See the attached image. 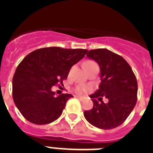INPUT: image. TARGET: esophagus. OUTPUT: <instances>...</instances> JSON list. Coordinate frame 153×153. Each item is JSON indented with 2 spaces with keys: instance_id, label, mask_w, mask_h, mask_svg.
Masks as SVG:
<instances>
[{
  "instance_id": "obj_1",
  "label": "esophagus",
  "mask_w": 153,
  "mask_h": 153,
  "mask_svg": "<svg viewBox=\"0 0 153 153\" xmlns=\"http://www.w3.org/2000/svg\"><path fill=\"white\" fill-rule=\"evenodd\" d=\"M76 97L77 99H79V100H83V98L82 97H79V96H76Z\"/></svg>"
}]
</instances>
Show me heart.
Here are the masks:
<instances>
[{
    "instance_id": "obj_1",
    "label": "heart",
    "mask_w": 153,
    "mask_h": 153,
    "mask_svg": "<svg viewBox=\"0 0 153 153\" xmlns=\"http://www.w3.org/2000/svg\"><path fill=\"white\" fill-rule=\"evenodd\" d=\"M93 63H95L93 61H86L83 63V65H88V64H93ZM89 90V87L87 86H77L76 88V92L77 93H83V92L85 91H87Z\"/></svg>"
}]
</instances>
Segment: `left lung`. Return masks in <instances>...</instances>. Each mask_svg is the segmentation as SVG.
<instances>
[{
  "instance_id": "1",
  "label": "left lung",
  "mask_w": 153,
  "mask_h": 153,
  "mask_svg": "<svg viewBox=\"0 0 153 153\" xmlns=\"http://www.w3.org/2000/svg\"><path fill=\"white\" fill-rule=\"evenodd\" d=\"M86 56L100 66L101 82L98 90L90 96L93 107L83 113L84 117L99 129H114L123 123L136 106V76L123 57L109 50H91ZM102 97H106L108 102L103 103Z\"/></svg>"
}]
</instances>
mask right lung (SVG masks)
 <instances>
[{
	"label": "right lung",
	"instance_id": "obj_1",
	"mask_svg": "<svg viewBox=\"0 0 153 153\" xmlns=\"http://www.w3.org/2000/svg\"><path fill=\"white\" fill-rule=\"evenodd\" d=\"M87 50L46 47L31 52L17 67L12 81L13 102L23 117L36 125L61 116L71 94L55 96L51 88L67 79L71 67Z\"/></svg>",
	"mask_w": 153,
	"mask_h": 153
}]
</instances>
